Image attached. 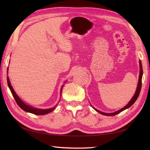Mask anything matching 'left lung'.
Instances as JSON below:
<instances>
[{"label": "left lung", "instance_id": "left-lung-1", "mask_svg": "<svg viewBox=\"0 0 150 150\" xmlns=\"http://www.w3.org/2000/svg\"><path fill=\"white\" fill-rule=\"evenodd\" d=\"M139 68H140V71H139V82H138V84H137V90L135 93L133 95V97L132 98V99L130 100V101L129 103L127 104L125 106L123 107L122 108H121L119 110H118L115 112H113V113H104V112H102V111L98 110L97 109H95V108H93L95 110H96L97 112L101 113L102 115H106V116H113V115H115L119 113L120 112H122V111L125 110L126 109H128V108H129L130 106H132V105L135 103V102L137 99V98L139 97V95L140 94V92H141V86H142V75H143V70H142V63L141 60H139Z\"/></svg>", "mask_w": 150, "mask_h": 150}]
</instances>
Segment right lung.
Listing matches in <instances>:
<instances>
[{"mask_svg": "<svg viewBox=\"0 0 150 150\" xmlns=\"http://www.w3.org/2000/svg\"><path fill=\"white\" fill-rule=\"evenodd\" d=\"M7 82H8V87L9 88V90H10L11 93L13 95V96L15 100L16 101V103L18 105V106L20 107L22 110H23L24 111H26V112H29L31 113H33L35 115H46L49 113L50 112H52V111L55 109L56 108V106L52 108H50V109H39V108H33V106H30V105L26 104V103H24L23 101L21 100V98L19 97L17 94L15 93V90H13V88L11 84V82L10 81H9V79L8 77H7ZM64 86L61 87V89H60V96H61V93H62V88H63Z\"/></svg>", "mask_w": 150, "mask_h": 150, "instance_id": "obj_1", "label": "right lung"}]
</instances>
